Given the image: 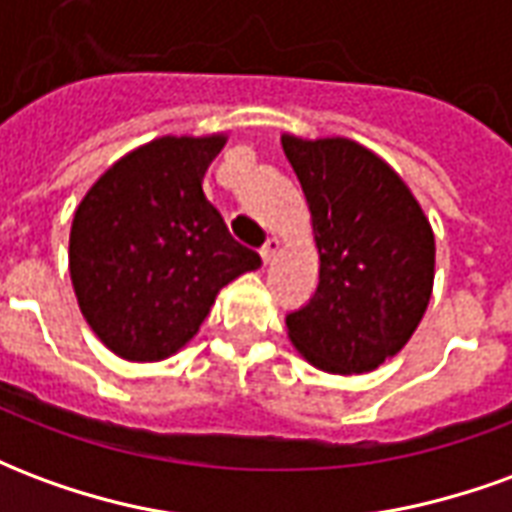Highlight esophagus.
Instances as JSON below:
<instances>
[{
    "instance_id": "esophagus-1",
    "label": "esophagus",
    "mask_w": 512,
    "mask_h": 512,
    "mask_svg": "<svg viewBox=\"0 0 512 512\" xmlns=\"http://www.w3.org/2000/svg\"><path fill=\"white\" fill-rule=\"evenodd\" d=\"M279 252V238H268L263 249H260V257H263V263H271Z\"/></svg>"
}]
</instances>
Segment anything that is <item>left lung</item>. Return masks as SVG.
<instances>
[{"label": "left lung", "instance_id": "8db88e82", "mask_svg": "<svg viewBox=\"0 0 512 512\" xmlns=\"http://www.w3.org/2000/svg\"><path fill=\"white\" fill-rule=\"evenodd\" d=\"M312 213L318 290L290 312V343L326 373H370L395 356L428 310L436 241L395 169L343 136H282Z\"/></svg>", "mask_w": 512, "mask_h": 512}]
</instances>
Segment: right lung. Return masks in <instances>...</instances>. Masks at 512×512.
<instances>
[{"label": "right lung", "instance_id": "1", "mask_svg": "<svg viewBox=\"0 0 512 512\" xmlns=\"http://www.w3.org/2000/svg\"><path fill=\"white\" fill-rule=\"evenodd\" d=\"M224 142L153 139L106 169L73 213L68 266L79 310L128 362L178 354L219 290L260 266L202 191Z\"/></svg>", "mask_w": 512, "mask_h": 512}]
</instances>
